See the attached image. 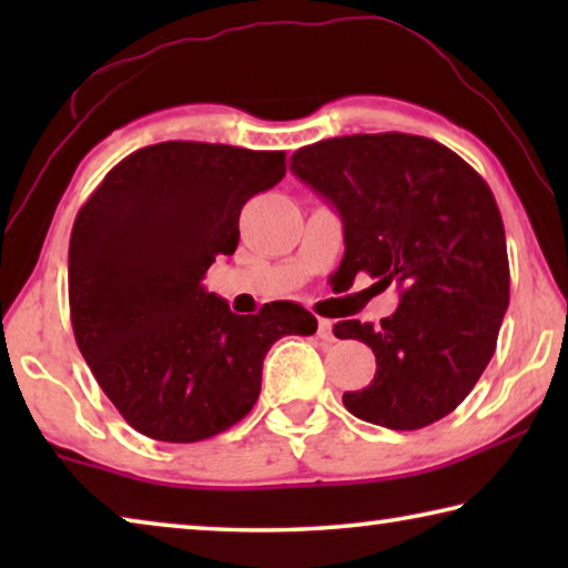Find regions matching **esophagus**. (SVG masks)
Instances as JSON below:
<instances>
[{"mask_svg": "<svg viewBox=\"0 0 568 568\" xmlns=\"http://www.w3.org/2000/svg\"><path fill=\"white\" fill-rule=\"evenodd\" d=\"M318 338H321V341H335V335H333V321L318 318Z\"/></svg>", "mask_w": 568, "mask_h": 568, "instance_id": "esophagus-1", "label": "esophagus"}]
</instances>
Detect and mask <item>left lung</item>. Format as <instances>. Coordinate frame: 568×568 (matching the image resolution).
I'll use <instances>...</instances> for the list:
<instances>
[{
    "label": "left lung",
    "mask_w": 568,
    "mask_h": 568,
    "mask_svg": "<svg viewBox=\"0 0 568 568\" xmlns=\"http://www.w3.org/2000/svg\"><path fill=\"white\" fill-rule=\"evenodd\" d=\"M291 170L343 217L338 273L400 293L381 325L341 321L335 338L376 353V376L343 393L355 418L418 430L448 416L496 351L508 307L504 220L486 180L436 140L345 134L301 148Z\"/></svg>",
    "instance_id": "1"
}]
</instances>
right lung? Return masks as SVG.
<instances>
[{
    "label": "right lung",
    "instance_id": "add662e5",
    "mask_svg": "<svg viewBox=\"0 0 568 568\" xmlns=\"http://www.w3.org/2000/svg\"><path fill=\"white\" fill-rule=\"evenodd\" d=\"M285 175V152L170 140L118 162L74 217V341L120 416L168 444L213 438L261 396L283 335H313L303 305L235 315L203 285L233 255L240 210Z\"/></svg>",
    "mask_w": 568,
    "mask_h": 568
}]
</instances>
